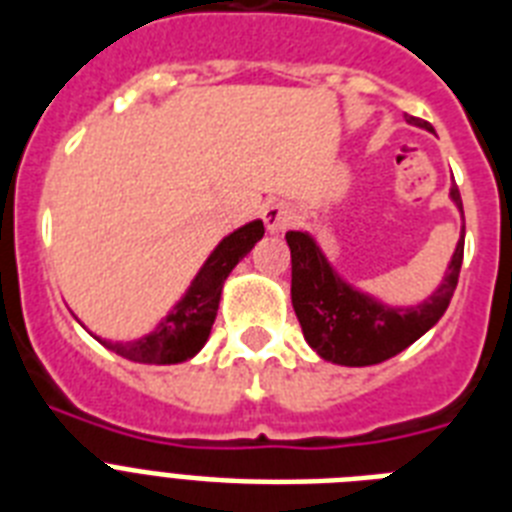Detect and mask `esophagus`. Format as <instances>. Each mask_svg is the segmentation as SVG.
<instances>
[{
  "label": "esophagus",
  "instance_id": "1",
  "mask_svg": "<svg viewBox=\"0 0 512 512\" xmlns=\"http://www.w3.org/2000/svg\"><path fill=\"white\" fill-rule=\"evenodd\" d=\"M264 224H267L269 232L288 230L290 224H293V211L285 203H269L264 208Z\"/></svg>",
  "mask_w": 512,
  "mask_h": 512
}]
</instances>
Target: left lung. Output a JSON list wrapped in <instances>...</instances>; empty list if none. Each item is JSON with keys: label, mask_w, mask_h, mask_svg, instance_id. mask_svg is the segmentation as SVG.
<instances>
[{"label": "left lung", "mask_w": 512, "mask_h": 512, "mask_svg": "<svg viewBox=\"0 0 512 512\" xmlns=\"http://www.w3.org/2000/svg\"><path fill=\"white\" fill-rule=\"evenodd\" d=\"M410 124L431 129L425 121L412 116ZM449 198L463 211L457 185H452ZM285 240H288L290 267H293L290 298L306 343L327 362L367 367L396 357L399 351L418 341L420 335L428 333L441 320V314L447 312L463 267L465 227L439 288L423 304L410 309L380 304L378 298L351 288L349 282L335 275V269L330 267V261L325 259V253L309 232H288Z\"/></svg>", "instance_id": "8db88e82"}]
</instances>
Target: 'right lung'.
<instances>
[{
	"label": "right lung",
	"instance_id": "right-lung-1",
	"mask_svg": "<svg viewBox=\"0 0 512 512\" xmlns=\"http://www.w3.org/2000/svg\"><path fill=\"white\" fill-rule=\"evenodd\" d=\"M264 237V222L243 224L240 230L230 232L222 243L216 245L214 253L208 256L206 264L200 267L195 280L182 296L174 309H171L153 333L137 341H97L105 349L116 351L118 357L142 362V365H177L187 362L203 349V343L211 335V325L216 320V309H219V298H222V285L230 277L237 261L243 259L245 253Z\"/></svg>",
	"mask_w": 512,
	"mask_h": 512
}]
</instances>
